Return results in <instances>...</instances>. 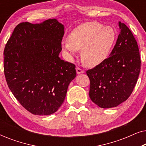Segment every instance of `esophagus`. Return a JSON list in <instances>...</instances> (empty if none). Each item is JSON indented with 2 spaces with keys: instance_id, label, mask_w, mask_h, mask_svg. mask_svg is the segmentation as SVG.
<instances>
[{
  "instance_id": "esophagus-1",
  "label": "esophagus",
  "mask_w": 146,
  "mask_h": 146,
  "mask_svg": "<svg viewBox=\"0 0 146 146\" xmlns=\"http://www.w3.org/2000/svg\"><path fill=\"white\" fill-rule=\"evenodd\" d=\"M76 72H77L78 74H83L84 72V71L82 69H81V68H80L77 67L76 68Z\"/></svg>"
}]
</instances>
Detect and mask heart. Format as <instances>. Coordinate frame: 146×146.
<instances>
[{"instance_id": "heart-1", "label": "heart", "mask_w": 146, "mask_h": 146, "mask_svg": "<svg viewBox=\"0 0 146 146\" xmlns=\"http://www.w3.org/2000/svg\"><path fill=\"white\" fill-rule=\"evenodd\" d=\"M116 38L114 29L98 22H88L74 28L62 44L63 51L72 60L79 49L86 66L94 67L104 62L109 56Z\"/></svg>"}]
</instances>
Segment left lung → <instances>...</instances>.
Masks as SVG:
<instances>
[{"instance_id":"left-lung-1","label":"left lung","mask_w":146,"mask_h":146,"mask_svg":"<svg viewBox=\"0 0 146 146\" xmlns=\"http://www.w3.org/2000/svg\"><path fill=\"white\" fill-rule=\"evenodd\" d=\"M120 32L110 56L86 71L91 100L102 108L116 107L132 93L140 72L137 42L130 30L119 22Z\"/></svg>"}]
</instances>
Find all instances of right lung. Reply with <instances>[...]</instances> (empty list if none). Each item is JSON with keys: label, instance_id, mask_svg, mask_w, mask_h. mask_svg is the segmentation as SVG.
Segmentation results:
<instances>
[{"label": "right lung", "instance_id": "obj_1", "mask_svg": "<svg viewBox=\"0 0 146 146\" xmlns=\"http://www.w3.org/2000/svg\"><path fill=\"white\" fill-rule=\"evenodd\" d=\"M64 27L56 19L40 24L21 23L4 50L8 86L19 103L33 114L56 112L76 76L75 65L59 57Z\"/></svg>", "mask_w": 146, "mask_h": 146}]
</instances>
